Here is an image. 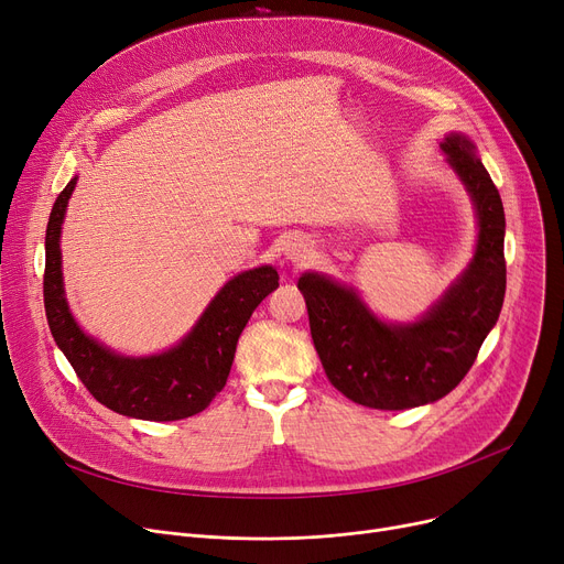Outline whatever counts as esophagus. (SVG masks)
Segmentation results:
<instances>
[{
  "instance_id": "1",
  "label": "esophagus",
  "mask_w": 564,
  "mask_h": 564,
  "mask_svg": "<svg viewBox=\"0 0 564 564\" xmlns=\"http://www.w3.org/2000/svg\"><path fill=\"white\" fill-rule=\"evenodd\" d=\"M311 245L308 242H304V240H292L290 245H288V258L292 260V262H306L308 258H311Z\"/></svg>"
}]
</instances>
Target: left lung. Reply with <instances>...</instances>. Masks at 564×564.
I'll return each instance as SVG.
<instances>
[{"mask_svg": "<svg viewBox=\"0 0 564 564\" xmlns=\"http://www.w3.org/2000/svg\"><path fill=\"white\" fill-rule=\"evenodd\" d=\"M478 210V249L462 279L416 324H383L359 294L304 274L311 336L334 389L370 409H411L448 395L476 364L506 297V213L491 175L464 134L441 141Z\"/></svg>", "mask_w": 564, "mask_h": 564, "instance_id": "1", "label": "left lung"}]
</instances>
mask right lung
Returning <instances> with one entry per match:
<instances>
[{"label":"right lung","instance_id":"obj_1","mask_svg":"<svg viewBox=\"0 0 564 564\" xmlns=\"http://www.w3.org/2000/svg\"><path fill=\"white\" fill-rule=\"evenodd\" d=\"M77 177L56 196L45 232L43 300L50 332L73 370L100 404L141 421H181L200 413L226 387L237 338L256 306L279 288L274 267L230 279L181 345L160 357H118L88 338L70 315L62 281V224Z\"/></svg>","mask_w":564,"mask_h":564}]
</instances>
